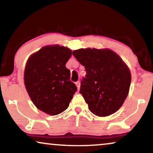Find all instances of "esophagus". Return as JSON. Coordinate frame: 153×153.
I'll list each match as a JSON object with an SVG mask.
<instances>
[{"label": "esophagus", "mask_w": 153, "mask_h": 153, "mask_svg": "<svg viewBox=\"0 0 153 153\" xmlns=\"http://www.w3.org/2000/svg\"><path fill=\"white\" fill-rule=\"evenodd\" d=\"M76 87H77V88H78V90L80 88V82H79V81H77V82H76Z\"/></svg>", "instance_id": "34e87169"}]
</instances>
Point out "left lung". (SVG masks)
Here are the masks:
<instances>
[{
  "instance_id": "8db88e82",
  "label": "left lung",
  "mask_w": 153,
  "mask_h": 153,
  "mask_svg": "<svg viewBox=\"0 0 153 153\" xmlns=\"http://www.w3.org/2000/svg\"><path fill=\"white\" fill-rule=\"evenodd\" d=\"M73 56L85 67L80 92L89 110L105 117L116 112L128 95L131 73L118 54L108 49L75 50Z\"/></svg>"
}]
</instances>
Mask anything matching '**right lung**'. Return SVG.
<instances>
[{
  "instance_id": "1",
  "label": "right lung",
  "mask_w": 153,
  "mask_h": 153,
  "mask_svg": "<svg viewBox=\"0 0 153 153\" xmlns=\"http://www.w3.org/2000/svg\"><path fill=\"white\" fill-rule=\"evenodd\" d=\"M72 56L68 48L46 46L28 58L24 71L26 91L35 106L55 116L67 109L77 91L65 67Z\"/></svg>"
}]
</instances>
